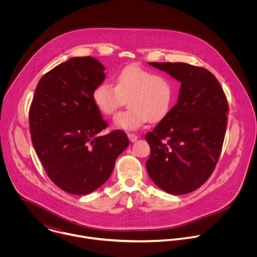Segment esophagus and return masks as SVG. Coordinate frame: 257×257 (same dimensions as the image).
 <instances>
[{"label": "esophagus", "mask_w": 257, "mask_h": 257, "mask_svg": "<svg viewBox=\"0 0 257 257\" xmlns=\"http://www.w3.org/2000/svg\"><path fill=\"white\" fill-rule=\"evenodd\" d=\"M128 138H129V140H130L131 142H135V141L137 140L138 136L135 135V134H133V133H128Z\"/></svg>", "instance_id": "esophagus-1"}]
</instances>
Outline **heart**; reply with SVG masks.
Here are the masks:
<instances>
[{
    "label": "heart",
    "mask_w": 257,
    "mask_h": 257,
    "mask_svg": "<svg viewBox=\"0 0 257 257\" xmlns=\"http://www.w3.org/2000/svg\"><path fill=\"white\" fill-rule=\"evenodd\" d=\"M175 98L172 80L137 65L121 69L114 85L101 82L92 91V101L103 115H113L127 99L128 109L114 118V126L137 130L148 122H159L171 111Z\"/></svg>",
    "instance_id": "b5f03b06"
}]
</instances>
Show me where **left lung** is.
Returning a JSON list of instances; mask_svg holds the SVG:
<instances>
[{
    "label": "left lung",
    "mask_w": 257,
    "mask_h": 257,
    "mask_svg": "<svg viewBox=\"0 0 257 257\" xmlns=\"http://www.w3.org/2000/svg\"><path fill=\"white\" fill-rule=\"evenodd\" d=\"M181 83L178 101L145 139L146 170L155 184L175 194L199 188L213 172L227 128V97L208 70L186 63H149Z\"/></svg>",
    "instance_id": "left-lung-1"
}]
</instances>
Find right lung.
I'll list each match as a JSON object with an SVG mask.
<instances>
[{
    "mask_svg": "<svg viewBox=\"0 0 257 257\" xmlns=\"http://www.w3.org/2000/svg\"><path fill=\"white\" fill-rule=\"evenodd\" d=\"M92 57H75L45 74L29 109L32 144L48 176L62 190L88 194L112 175L117 158L129 145L124 131L106 135L92 91L105 78Z\"/></svg>",
    "mask_w": 257,
    "mask_h": 257,
    "instance_id": "right-lung-1",
    "label": "right lung"
}]
</instances>
